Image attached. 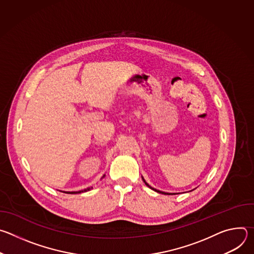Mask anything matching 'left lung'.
I'll return each mask as SVG.
<instances>
[{
  "instance_id": "8db88e82",
  "label": "left lung",
  "mask_w": 254,
  "mask_h": 254,
  "mask_svg": "<svg viewBox=\"0 0 254 254\" xmlns=\"http://www.w3.org/2000/svg\"><path fill=\"white\" fill-rule=\"evenodd\" d=\"M142 181H143V182H144V184H146V185H147L149 188H151L152 190H154V191H156V192H158V193H162V194H164V195H171V194H169V193H165V192H162V191H159V190H156V189L152 188V187H151V186H150V185H149V184L146 182V181L143 180V178H142Z\"/></svg>"
}]
</instances>
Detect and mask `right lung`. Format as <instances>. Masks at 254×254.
<instances>
[{"instance_id":"add662e5","label":"right lung","mask_w":254,"mask_h":254,"mask_svg":"<svg viewBox=\"0 0 254 254\" xmlns=\"http://www.w3.org/2000/svg\"><path fill=\"white\" fill-rule=\"evenodd\" d=\"M104 177V176H103ZM90 189H92V187H90V188H87V189H84V190H81V191H78V192H64V193H67V194H79V193H83V192H87V191H89Z\"/></svg>"}]
</instances>
